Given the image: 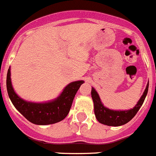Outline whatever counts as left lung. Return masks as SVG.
Masks as SVG:
<instances>
[{"instance_id": "1", "label": "left lung", "mask_w": 156, "mask_h": 156, "mask_svg": "<svg viewBox=\"0 0 156 156\" xmlns=\"http://www.w3.org/2000/svg\"><path fill=\"white\" fill-rule=\"evenodd\" d=\"M148 82L144 93L141 95L140 98L135 105L133 108L128 110H113L107 108L102 104L101 101L99 94L94 88H91V97L94 102V114L96 119L99 122L104 125L110 126H119L127 123L129 121L133 119L134 115L137 114L138 110L144 103V101L148 94Z\"/></svg>"}]
</instances>
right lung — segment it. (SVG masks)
Here are the masks:
<instances>
[{"instance_id":"add662e5","label":"right lung","mask_w":156,"mask_h":156,"mask_svg":"<svg viewBox=\"0 0 156 156\" xmlns=\"http://www.w3.org/2000/svg\"><path fill=\"white\" fill-rule=\"evenodd\" d=\"M83 80L71 82L63 89L58 97L45 102H33L20 98L16 93L11 80V68L7 73V90L16 109L32 123L49 125L64 119L69 112L74 97Z\"/></svg>"}]
</instances>
